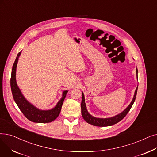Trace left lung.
<instances>
[{"label": "left lung", "instance_id": "8db88e82", "mask_svg": "<svg viewBox=\"0 0 157 157\" xmlns=\"http://www.w3.org/2000/svg\"><path fill=\"white\" fill-rule=\"evenodd\" d=\"M136 72H137V74H138L137 69V71H136ZM137 89H138V86L135 91V94H134L132 102L124 110H123L120 113L115 115L113 117H108V118L95 117L88 113L86 109L85 102V100L84 94L83 92H82V101H81V114H82L83 119L86 122H88V124L93 126H112L113 124H115L123 119L126 116V114L128 113V112L130 110V109L135 102V100L136 98V95H137Z\"/></svg>", "mask_w": 157, "mask_h": 157}]
</instances>
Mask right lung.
Segmentation results:
<instances>
[{"instance_id": "1", "label": "right lung", "mask_w": 157, "mask_h": 157, "mask_svg": "<svg viewBox=\"0 0 157 157\" xmlns=\"http://www.w3.org/2000/svg\"><path fill=\"white\" fill-rule=\"evenodd\" d=\"M20 54H21V51L17 54L11 71L10 84L13 99H14L20 111L23 113L25 117L29 121L33 122H37V123L51 122L58 117L68 90H64L63 92L62 98L58 102V103L54 106V108L51 109V110H40V109L36 108L29 103L24 96L21 90H20L17 85L16 81L17 66Z\"/></svg>"}]
</instances>
